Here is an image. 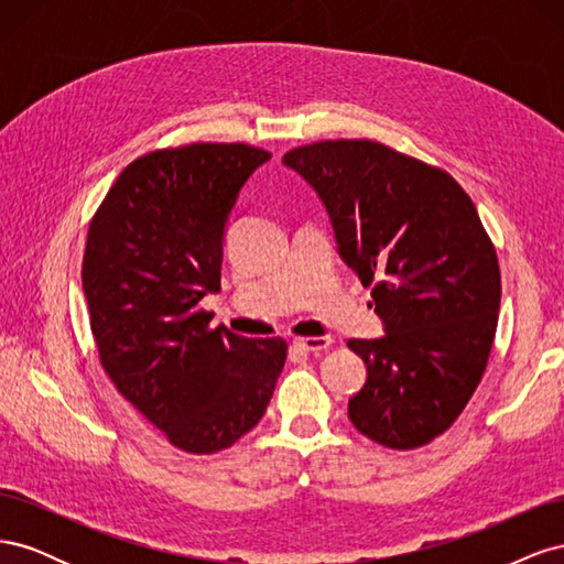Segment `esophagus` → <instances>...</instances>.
<instances>
[{
  "label": "esophagus",
  "instance_id": "1",
  "mask_svg": "<svg viewBox=\"0 0 564 564\" xmlns=\"http://www.w3.org/2000/svg\"><path fill=\"white\" fill-rule=\"evenodd\" d=\"M294 346L308 350V352H319V350H327L332 346V338L329 336H305V338H296Z\"/></svg>",
  "mask_w": 564,
  "mask_h": 564
}]
</instances>
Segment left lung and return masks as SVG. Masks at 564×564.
<instances>
[{
	"label": "left lung",
	"mask_w": 564,
	"mask_h": 564,
	"mask_svg": "<svg viewBox=\"0 0 564 564\" xmlns=\"http://www.w3.org/2000/svg\"><path fill=\"white\" fill-rule=\"evenodd\" d=\"M282 162L319 195L383 319L386 336L348 340L367 365L352 425L390 449L429 445L473 398L499 322V259L473 199L442 169L367 139L301 145Z\"/></svg>",
	"instance_id": "obj_1"
}]
</instances>
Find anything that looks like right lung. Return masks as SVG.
Instances as JSON below:
<instances>
[{
  "mask_svg": "<svg viewBox=\"0 0 564 564\" xmlns=\"http://www.w3.org/2000/svg\"><path fill=\"white\" fill-rule=\"evenodd\" d=\"M270 152L191 143L133 160L91 218L82 286L100 365L119 395L187 454L232 447L265 414L286 340L209 327L224 235Z\"/></svg>",
  "mask_w": 564,
  "mask_h": 564,
  "instance_id": "1",
  "label": "right lung"
}]
</instances>
